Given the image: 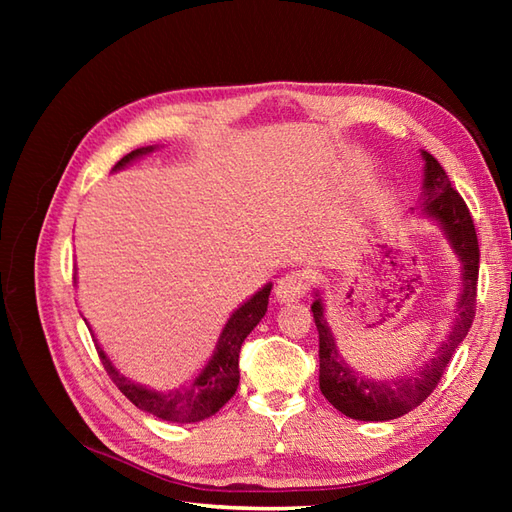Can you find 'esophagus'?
I'll return each mask as SVG.
<instances>
[{
	"label": "esophagus",
	"mask_w": 512,
	"mask_h": 512,
	"mask_svg": "<svg viewBox=\"0 0 512 512\" xmlns=\"http://www.w3.org/2000/svg\"><path fill=\"white\" fill-rule=\"evenodd\" d=\"M310 290V279L303 270H290L284 277L277 281L275 286V297L284 303L290 301H299L301 297H306V292Z\"/></svg>",
	"instance_id": "34e87169"
}]
</instances>
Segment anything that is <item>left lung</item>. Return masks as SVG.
<instances>
[{
	"label": "left lung",
	"instance_id": "1",
	"mask_svg": "<svg viewBox=\"0 0 512 512\" xmlns=\"http://www.w3.org/2000/svg\"><path fill=\"white\" fill-rule=\"evenodd\" d=\"M424 165V204L422 211L438 220L462 262V297L458 303L449 339L442 343L436 356L422 367L418 376L396 380H372L352 372L336 350L334 336L323 319V303H312V317L319 330V387L332 405L354 420H394L413 411L427 400L449 367L458 345L469 334L477 306V275H480V244L469 206L451 187L447 171L429 151H422Z\"/></svg>",
	"mask_w": 512,
	"mask_h": 512
}]
</instances>
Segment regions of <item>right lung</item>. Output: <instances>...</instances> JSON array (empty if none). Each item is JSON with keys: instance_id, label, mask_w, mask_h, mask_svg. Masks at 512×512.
<instances>
[{"instance_id": "add662e5", "label": "right lung", "mask_w": 512, "mask_h": 512, "mask_svg": "<svg viewBox=\"0 0 512 512\" xmlns=\"http://www.w3.org/2000/svg\"><path fill=\"white\" fill-rule=\"evenodd\" d=\"M156 147H140L129 151L127 156L116 162L114 169L125 167L127 162H132L138 156H145ZM270 288L264 286L257 295L250 297L242 308L233 312V317L228 319L226 328L220 334V341H217L215 354L202 369V374L189 383L187 387L169 391V394H160V391L147 389L134 385L132 380L118 374V369L112 365L110 358L101 350L99 343H96V352H99L101 363L105 367L107 376L112 378V383L123 391V394L134 402L138 409L154 413L156 418L169 420V422H200L204 418L213 416V413L220 411L228 400L233 398L239 385V350H242V343L250 330L264 319L266 308H268V297Z\"/></svg>"}]
</instances>
